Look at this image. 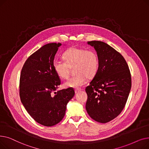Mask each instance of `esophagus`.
I'll return each instance as SVG.
<instances>
[{"label": "esophagus", "instance_id": "34e87169", "mask_svg": "<svg viewBox=\"0 0 149 149\" xmlns=\"http://www.w3.org/2000/svg\"><path fill=\"white\" fill-rule=\"evenodd\" d=\"M81 91V89H80V88H77V89H75V93H77L78 92Z\"/></svg>", "mask_w": 149, "mask_h": 149}]
</instances>
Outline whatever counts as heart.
Instances as JSON below:
<instances>
[{
	"label": "heart",
	"mask_w": 149,
	"mask_h": 149,
	"mask_svg": "<svg viewBox=\"0 0 149 149\" xmlns=\"http://www.w3.org/2000/svg\"><path fill=\"white\" fill-rule=\"evenodd\" d=\"M64 61L58 60L53 62L55 72L62 79H66L69 75V68H73L74 76L64 85L68 88H79L86 82V79H92L97 74L99 67V58L93 50L73 48L68 49L62 56Z\"/></svg>",
	"instance_id": "b5f03b06"
}]
</instances>
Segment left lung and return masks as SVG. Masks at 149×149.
Listing matches in <instances>:
<instances>
[{"mask_svg": "<svg viewBox=\"0 0 149 149\" xmlns=\"http://www.w3.org/2000/svg\"><path fill=\"white\" fill-rule=\"evenodd\" d=\"M95 48L99 58L98 71L86 88V109L95 121L106 123L122 112L132 86L126 61L112 47L101 41L88 42Z\"/></svg>", "mask_w": 149, "mask_h": 149, "instance_id": "8db88e82", "label": "left lung"}]
</instances>
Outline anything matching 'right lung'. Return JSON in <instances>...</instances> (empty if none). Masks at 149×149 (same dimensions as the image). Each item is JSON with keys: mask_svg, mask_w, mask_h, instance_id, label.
<instances>
[{"mask_svg": "<svg viewBox=\"0 0 149 149\" xmlns=\"http://www.w3.org/2000/svg\"><path fill=\"white\" fill-rule=\"evenodd\" d=\"M61 45L46 44L31 55L23 65L20 77L22 103L36 121L48 127L63 118L66 105L75 95L72 88L55 92L61 81L54 71L53 62Z\"/></svg>", "mask_w": 149, "mask_h": 149, "instance_id": "1", "label": "right lung"}]
</instances>
